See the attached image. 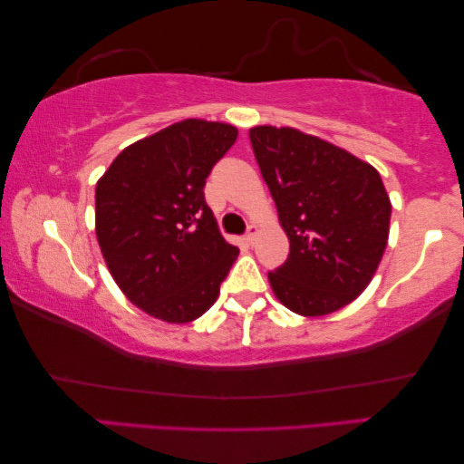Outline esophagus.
Segmentation results:
<instances>
[{
  "label": "esophagus",
  "mask_w": 464,
  "mask_h": 464,
  "mask_svg": "<svg viewBox=\"0 0 464 464\" xmlns=\"http://www.w3.org/2000/svg\"><path fill=\"white\" fill-rule=\"evenodd\" d=\"M256 232H259V227H256L255 224H250V226L246 227V234H245V238H246L248 245H253V242H255V238H256Z\"/></svg>",
  "instance_id": "1"
}]
</instances>
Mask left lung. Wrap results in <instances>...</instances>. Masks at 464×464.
Wrapping results in <instances>:
<instances>
[{
    "label": "left lung",
    "instance_id": "1",
    "mask_svg": "<svg viewBox=\"0 0 464 464\" xmlns=\"http://www.w3.org/2000/svg\"><path fill=\"white\" fill-rule=\"evenodd\" d=\"M253 151L290 255L269 284L277 300L302 316L347 306L366 290L381 263L391 199L374 166L292 127L248 131Z\"/></svg>",
    "mask_w": 464,
    "mask_h": 464
}]
</instances>
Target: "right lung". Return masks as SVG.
I'll return each instance as SVG.
<instances>
[{
  "label": "right lung",
  "mask_w": 464,
  "mask_h": 464,
  "mask_svg": "<svg viewBox=\"0 0 464 464\" xmlns=\"http://www.w3.org/2000/svg\"><path fill=\"white\" fill-rule=\"evenodd\" d=\"M238 129L187 119L125 148L96 182V238L112 279L166 323L218 300L238 248L218 230L203 187Z\"/></svg>",
  "instance_id": "obj_1"
}]
</instances>
